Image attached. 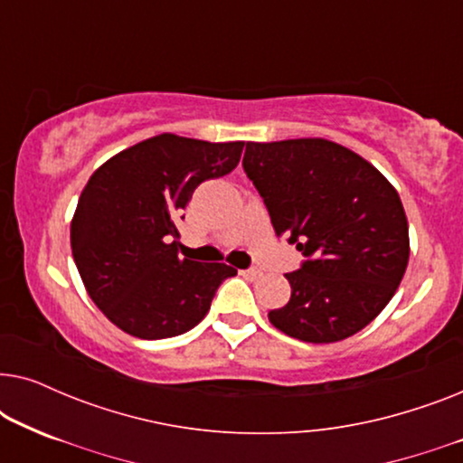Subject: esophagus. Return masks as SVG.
Returning a JSON list of instances; mask_svg holds the SVG:
<instances>
[{
  "instance_id": "34e87169",
  "label": "esophagus",
  "mask_w": 463,
  "mask_h": 463,
  "mask_svg": "<svg viewBox=\"0 0 463 463\" xmlns=\"http://www.w3.org/2000/svg\"><path fill=\"white\" fill-rule=\"evenodd\" d=\"M240 274L246 276V278H250V280H255V278L261 276V269H257V268H249V269H242V271H240Z\"/></svg>"
}]
</instances>
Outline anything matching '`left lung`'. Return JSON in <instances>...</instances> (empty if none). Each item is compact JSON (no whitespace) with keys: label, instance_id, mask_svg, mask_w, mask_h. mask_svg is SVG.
I'll return each mask as SVG.
<instances>
[{"label":"left lung","instance_id":"obj_1","mask_svg":"<svg viewBox=\"0 0 463 463\" xmlns=\"http://www.w3.org/2000/svg\"><path fill=\"white\" fill-rule=\"evenodd\" d=\"M242 166L276 236L306 257L287 274L290 301L269 322L307 344L352 337L388 306L407 269L409 225L396 189L325 138L246 143Z\"/></svg>","mask_w":463,"mask_h":463}]
</instances>
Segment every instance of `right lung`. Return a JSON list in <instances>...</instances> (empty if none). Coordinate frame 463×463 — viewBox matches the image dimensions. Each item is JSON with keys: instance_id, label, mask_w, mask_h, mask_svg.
<instances>
[{"instance_id": "right-lung-1", "label": "right lung", "mask_w": 463, "mask_h": 463, "mask_svg": "<svg viewBox=\"0 0 463 463\" xmlns=\"http://www.w3.org/2000/svg\"><path fill=\"white\" fill-rule=\"evenodd\" d=\"M242 147L160 135L119 151L86 183L71 221L73 261L90 299L124 333H187L236 276L232 265L181 259L176 219L200 183L238 166Z\"/></svg>"}]
</instances>
